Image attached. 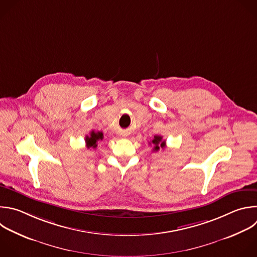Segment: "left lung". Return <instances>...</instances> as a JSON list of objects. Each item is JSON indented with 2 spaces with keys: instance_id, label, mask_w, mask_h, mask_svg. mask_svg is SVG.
<instances>
[{
  "instance_id": "obj_1",
  "label": "left lung",
  "mask_w": 257,
  "mask_h": 257,
  "mask_svg": "<svg viewBox=\"0 0 257 257\" xmlns=\"http://www.w3.org/2000/svg\"><path fill=\"white\" fill-rule=\"evenodd\" d=\"M149 144L153 145V151L157 152L160 149H163L165 147V140H162L161 136L155 135L154 138L152 139L151 142H149Z\"/></svg>"
}]
</instances>
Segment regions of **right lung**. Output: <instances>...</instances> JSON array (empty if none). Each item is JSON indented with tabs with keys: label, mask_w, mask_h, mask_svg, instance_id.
Instances as JSON below:
<instances>
[{
	"label": "right lung",
	"mask_w": 257,
	"mask_h": 257,
	"mask_svg": "<svg viewBox=\"0 0 257 257\" xmlns=\"http://www.w3.org/2000/svg\"><path fill=\"white\" fill-rule=\"evenodd\" d=\"M104 138V135L102 132H95L92 131L90 133V136H85V145L88 148L95 149L98 146V142L102 141Z\"/></svg>",
	"instance_id": "obj_1"
}]
</instances>
